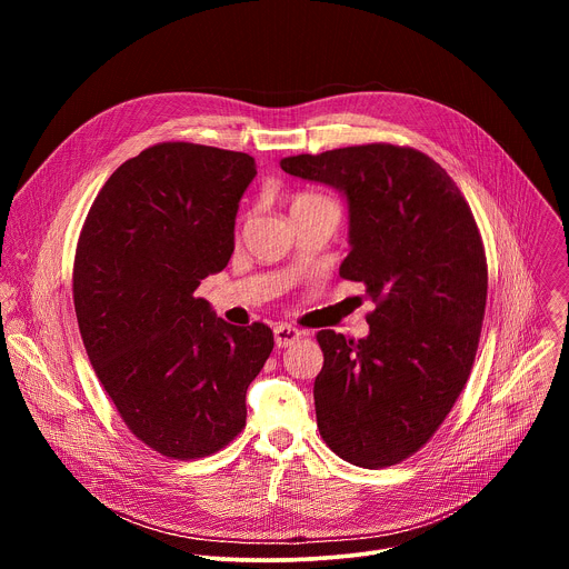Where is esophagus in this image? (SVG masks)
I'll return each mask as SVG.
<instances>
[{
	"instance_id": "1",
	"label": "esophagus",
	"mask_w": 569,
	"mask_h": 569,
	"mask_svg": "<svg viewBox=\"0 0 569 569\" xmlns=\"http://www.w3.org/2000/svg\"><path fill=\"white\" fill-rule=\"evenodd\" d=\"M299 338H301V331L290 327V323H279V327L274 329V342H277L279 349H286V347L295 345Z\"/></svg>"
}]
</instances>
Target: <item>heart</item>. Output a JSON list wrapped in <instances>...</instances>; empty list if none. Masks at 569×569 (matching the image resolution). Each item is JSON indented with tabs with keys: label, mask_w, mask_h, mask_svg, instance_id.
<instances>
[{
	"label": "heart",
	"mask_w": 569,
	"mask_h": 569,
	"mask_svg": "<svg viewBox=\"0 0 569 569\" xmlns=\"http://www.w3.org/2000/svg\"><path fill=\"white\" fill-rule=\"evenodd\" d=\"M312 200H321V196H312V193H299V196H295V200H292V207H299V204H306V202H312Z\"/></svg>",
	"instance_id": "obj_1"
}]
</instances>
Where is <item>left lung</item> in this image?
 Segmentation results:
<instances>
[{
    "label": "left lung",
    "instance_id": "obj_1",
    "mask_svg": "<svg viewBox=\"0 0 569 569\" xmlns=\"http://www.w3.org/2000/svg\"><path fill=\"white\" fill-rule=\"evenodd\" d=\"M281 169L347 196L340 277L365 283L376 303L365 340L317 333L319 435L353 466L400 463L446 421L475 362L489 290L475 216L446 169L410 146L297 154Z\"/></svg>",
    "mask_w": 569,
    "mask_h": 569
}]
</instances>
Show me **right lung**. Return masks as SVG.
Returning a JSON list of instances; mask_svg holds the SVG:
<instances>
[{
  "instance_id": "1",
  "label": "right lung",
  "mask_w": 569,
  "mask_h": 569,
  "mask_svg": "<svg viewBox=\"0 0 569 569\" xmlns=\"http://www.w3.org/2000/svg\"><path fill=\"white\" fill-rule=\"evenodd\" d=\"M248 152L161 141L99 191L73 259V308L97 378L128 430L169 459H200L246 428L270 327H231L196 297L233 252Z\"/></svg>"
}]
</instances>
